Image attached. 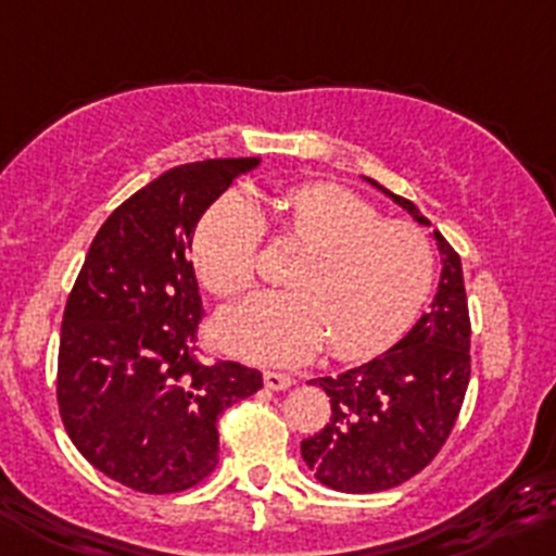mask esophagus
<instances>
[{"mask_svg": "<svg viewBox=\"0 0 556 556\" xmlns=\"http://www.w3.org/2000/svg\"><path fill=\"white\" fill-rule=\"evenodd\" d=\"M263 383H266V389H274V392H282V389H290L295 383L293 376H288V372H263Z\"/></svg>", "mask_w": 556, "mask_h": 556, "instance_id": "1", "label": "esophagus"}]
</instances>
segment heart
Listing matches in <instances>:
<instances>
[{
    "instance_id": "heart-1",
    "label": "heart",
    "mask_w": 556,
    "mask_h": 556,
    "mask_svg": "<svg viewBox=\"0 0 556 556\" xmlns=\"http://www.w3.org/2000/svg\"><path fill=\"white\" fill-rule=\"evenodd\" d=\"M279 238L299 249L285 293L252 295L219 315L216 337L230 354L293 365L326 349L342 359L370 356L401 340L435 279L430 238L408 222L383 219L354 191L307 184L285 191ZM266 219L247 191H227L194 232V268L219 299L257 277Z\"/></svg>"
}]
</instances>
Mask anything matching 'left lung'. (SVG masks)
<instances>
[{
    "instance_id": "8db88e82",
    "label": "left lung",
    "mask_w": 556,
    "mask_h": 556,
    "mask_svg": "<svg viewBox=\"0 0 556 556\" xmlns=\"http://www.w3.org/2000/svg\"><path fill=\"white\" fill-rule=\"evenodd\" d=\"M383 194L430 225L406 197ZM433 236L442 279L430 313L378 359L315 381L331 397V417L304 439L302 458L334 491L376 494L412 480L444 447L464 406L471 376L464 268L442 232Z\"/></svg>"
}]
</instances>
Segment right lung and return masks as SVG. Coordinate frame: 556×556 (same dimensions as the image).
Masks as SVG:
<instances>
[{
	"instance_id": "add662e5",
	"label": "right lung",
	"mask_w": 556,
	"mask_h": 556,
	"mask_svg": "<svg viewBox=\"0 0 556 556\" xmlns=\"http://www.w3.org/2000/svg\"><path fill=\"white\" fill-rule=\"evenodd\" d=\"M257 159L184 164L128 197L92 238L67 295L56 403L71 442L112 480L178 494L219 464V422L261 370L200 354L189 261L200 216Z\"/></svg>"
}]
</instances>
